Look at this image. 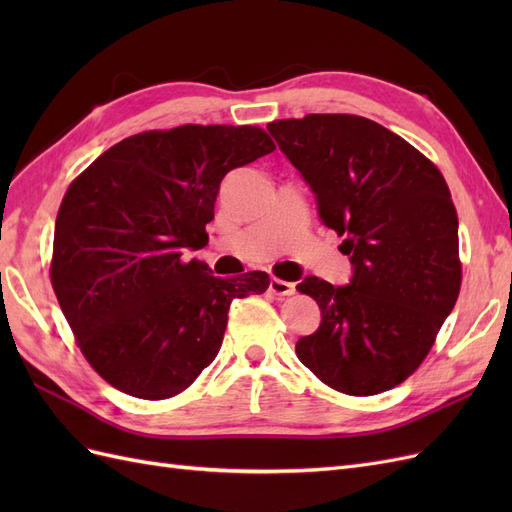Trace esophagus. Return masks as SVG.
<instances>
[{
    "mask_svg": "<svg viewBox=\"0 0 512 512\" xmlns=\"http://www.w3.org/2000/svg\"><path fill=\"white\" fill-rule=\"evenodd\" d=\"M294 284L292 282H284V280H277V277H271L269 282V292H273L275 297H290V294H294Z\"/></svg>",
    "mask_w": 512,
    "mask_h": 512,
    "instance_id": "esophagus-1",
    "label": "esophagus"
}]
</instances>
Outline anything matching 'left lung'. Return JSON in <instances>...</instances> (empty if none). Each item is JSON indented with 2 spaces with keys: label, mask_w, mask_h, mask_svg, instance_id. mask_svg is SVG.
<instances>
[{
  "label": "left lung",
  "mask_w": 512,
  "mask_h": 512,
  "mask_svg": "<svg viewBox=\"0 0 512 512\" xmlns=\"http://www.w3.org/2000/svg\"><path fill=\"white\" fill-rule=\"evenodd\" d=\"M316 196L320 222L350 256L348 286H297L320 327L294 350L346 395H378L423 363L461 288L459 222L440 170L404 138L359 115H307L267 126Z\"/></svg>",
  "instance_id": "left-lung-1"
}]
</instances>
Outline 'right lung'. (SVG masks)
<instances>
[{"label":"right lung","mask_w":512,"mask_h":512,"mask_svg":"<svg viewBox=\"0 0 512 512\" xmlns=\"http://www.w3.org/2000/svg\"><path fill=\"white\" fill-rule=\"evenodd\" d=\"M275 149L254 126H179L106 149L55 222L51 282L81 352L121 393H181L220 352L232 299L265 271L215 277L188 258L209 241L220 183Z\"/></svg>","instance_id":"obj_1"}]
</instances>
